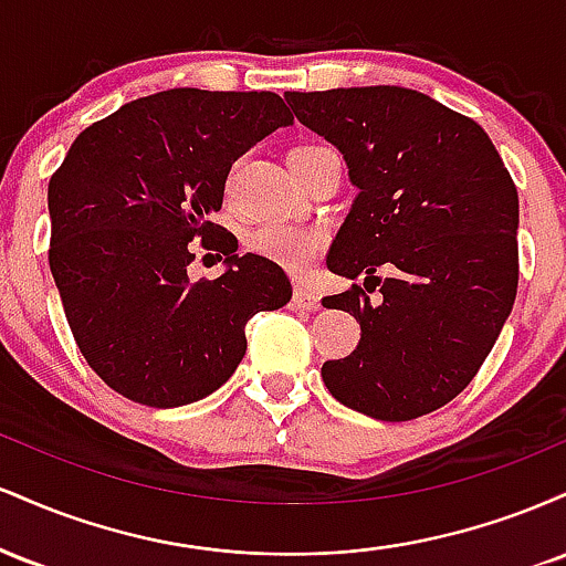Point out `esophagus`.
Here are the masks:
<instances>
[{
    "mask_svg": "<svg viewBox=\"0 0 566 566\" xmlns=\"http://www.w3.org/2000/svg\"><path fill=\"white\" fill-rule=\"evenodd\" d=\"M292 308L297 311H319L322 308V301L319 295H316L314 290L303 287V284H297L295 292H292Z\"/></svg>",
    "mask_w": 566,
    "mask_h": 566,
    "instance_id": "1",
    "label": "esophagus"
}]
</instances>
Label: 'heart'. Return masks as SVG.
Returning <instances> with one entry per match:
<instances>
[{
    "label": "heart",
    "instance_id": "heart-1",
    "mask_svg": "<svg viewBox=\"0 0 566 566\" xmlns=\"http://www.w3.org/2000/svg\"><path fill=\"white\" fill-rule=\"evenodd\" d=\"M308 148L316 146H297L292 151H308ZM324 242H327L324 231L292 223H265L250 233L252 252L276 263L279 269L290 271V274H305L311 263L319 258Z\"/></svg>",
    "mask_w": 566,
    "mask_h": 566
}]
</instances>
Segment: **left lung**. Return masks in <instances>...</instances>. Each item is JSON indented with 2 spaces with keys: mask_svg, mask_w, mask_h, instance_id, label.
<instances>
[{
  "mask_svg": "<svg viewBox=\"0 0 566 566\" xmlns=\"http://www.w3.org/2000/svg\"><path fill=\"white\" fill-rule=\"evenodd\" d=\"M284 101L343 154L356 188L327 269L365 274V289L373 281L384 295L373 304L354 284L322 301L361 327L354 354L324 361V386L391 423L444 407L484 365L516 297L518 193L503 159L476 122L418 90L337 87ZM380 264L395 276L375 277Z\"/></svg>",
  "mask_w": 566,
  "mask_h": 566,
  "instance_id": "8db88e82",
  "label": "left lung"
}]
</instances>
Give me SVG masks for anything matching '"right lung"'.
<instances>
[{
    "mask_svg": "<svg viewBox=\"0 0 566 566\" xmlns=\"http://www.w3.org/2000/svg\"><path fill=\"white\" fill-rule=\"evenodd\" d=\"M290 125L276 93L175 87L71 143L48 188L50 271L76 346L116 394L159 409L205 399L244 359L250 316L290 303L287 274L212 223L233 161ZM199 238L224 252L210 283L187 276Z\"/></svg>",
    "mask_w": 566,
    "mask_h": 566,
    "instance_id": "1",
    "label": "right lung"
}]
</instances>
